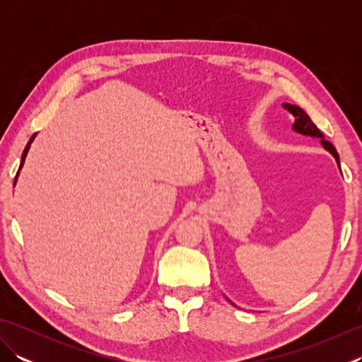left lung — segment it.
Wrapping results in <instances>:
<instances>
[{
  "label": "left lung",
  "mask_w": 362,
  "mask_h": 362,
  "mask_svg": "<svg viewBox=\"0 0 362 362\" xmlns=\"http://www.w3.org/2000/svg\"><path fill=\"white\" fill-rule=\"evenodd\" d=\"M283 107H284V109H286L289 113H292V117L296 118L294 126H292V129H294L296 132H298V134L320 138L322 146H324V148H325L327 151H329V152L333 153V157L336 158L337 165H339V156H337L334 146H333L332 143H329V141L325 140L324 134L320 132V130L317 129V126L314 124V122L311 121V118L308 117V115L305 113V110L300 109V107H297V105H292V104H283ZM339 168H341V166H339Z\"/></svg>",
  "instance_id": "8db88e82"
}]
</instances>
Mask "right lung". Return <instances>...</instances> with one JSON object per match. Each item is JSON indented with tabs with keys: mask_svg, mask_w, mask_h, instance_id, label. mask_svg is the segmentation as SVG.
<instances>
[{
	"mask_svg": "<svg viewBox=\"0 0 362 362\" xmlns=\"http://www.w3.org/2000/svg\"><path fill=\"white\" fill-rule=\"evenodd\" d=\"M35 138V134L30 136V140H29V143L26 144V148H25V151H23V156H21V163H20V169H21V166H23V163H25V158H26V156H28V151H29V146H30V143H33V140ZM18 174V173H17ZM15 182H17V177H15Z\"/></svg>",
	"mask_w": 362,
	"mask_h": 362,
	"instance_id": "add662e5",
	"label": "right lung"
}]
</instances>
